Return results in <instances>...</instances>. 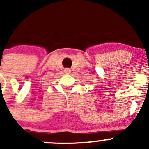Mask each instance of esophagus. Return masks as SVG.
<instances>
[{
	"instance_id": "esophagus-1",
	"label": "esophagus",
	"mask_w": 149,
	"mask_h": 149,
	"mask_svg": "<svg viewBox=\"0 0 149 149\" xmlns=\"http://www.w3.org/2000/svg\"><path fill=\"white\" fill-rule=\"evenodd\" d=\"M64 71H65V73H71V70H70V68H65V70H64Z\"/></svg>"
}]
</instances>
